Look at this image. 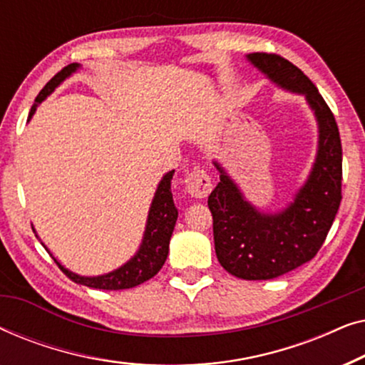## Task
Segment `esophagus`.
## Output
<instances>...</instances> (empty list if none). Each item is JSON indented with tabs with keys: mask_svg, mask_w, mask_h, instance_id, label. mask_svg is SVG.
I'll list each match as a JSON object with an SVG mask.
<instances>
[{
	"mask_svg": "<svg viewBox=\"0 0 365 365\" xmlns=\"http://www.w3.org/2000/svg\"><path fill=\"white\" fill-rule=\"evenodd\" d=\"M184 182H186V191L196 199L206 197L207 194L212 191L211 178H209L207 173L199 166L194 168L192 171L187 174L186 181Z\"/></svg>",
	"mask_w": 365,
	"mask_h": 365,
	"instance_id": "34e87169",
	"label": "esophagus"
}]
</instances>
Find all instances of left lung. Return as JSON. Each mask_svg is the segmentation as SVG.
I'll use <instances>...</instances> for the list:
<instances>
[{
	"mask_svg": "<svg viewBox=\"0 0 365 365\" xmlns=\"http://www.w3.org/2000/svg\"><path fill=\"white\" fill-rule=\"evenodd\" d=\"M247 59L277 86L306 96L319 128L317 154L307 181L282 211L267 214L246 201L221 164L207 199L217 261L246 281H267L311 261L326 241L341 206L342 146L336 118L314 83L279 54L251 53Z\"/></svg>",
	"mask_w": 365,
	"mask_h": 365,
	"instance_id": "left-lung-1",
	"label": "left lung"
}]
</instances>
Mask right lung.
I'll use <instances>...</instances> for the list:
<instances>
[{
  "instance_id": "obj_1",
  "label": "right lung",
  "mask_w": 365,
  "mask_h": 365,
  "mask_svg": "<svg viewBox=\"0 0 365 365\" xmlns=\"http://www.w3.org/2000/svg\"><path fill=\"white\" fill-rule=\"evenodd\" d=\"M79 68L78 63H71L68 66H64L61 71L49 79L39 94L36 96V104L29 111V118L36 111V106L41 101L46 99L54 91V88H58L64 79L76 71ZM174 171H169L166 176L161 179L159 186L154 194V199L149 207L148 214V222H146V231H144V237L139 251L134 254V257L124 264V266L118 267L116 271L103 274V276L96 277H86V276H78L71 271H68L66 267L61 266L58 262V259L49 252V256L54 259V262L58 264L59 269L71 279L73 282L83 284V286L94 287V289H104V291H119V289H131L136 287L139 284L149 281V279L156 276L159 269L166 262L168 252H169V241H171L174 226H176L178 219V209L174 206L173 201V192H171V179Z\"/></svg>"
}]
</instances>
